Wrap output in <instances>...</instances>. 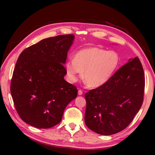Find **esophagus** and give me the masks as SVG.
Returning a JSON list of instances; mask_svg holds the SVG:
<instances>
[{
  "label": "esophagus",
  "instance_id": "obj_1",
  "mask_svg": "<svg viewBox=\"0 0 155 155\" xmlns=\"http://www.w3.org/2000/svg\"><path fill=\"white\" fill-rule=\"evenodd\" d=\"M78 95H79V96H81V95H82V94H83V91H81V90H79L78 91Z\"/></svg>",
  "mask_w": 155,
  "mask_h": 155
}]
</instances>
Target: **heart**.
I'll list each match as a JSON object with an SVG mask.
<instances>
[{
    "label": "heart",
    "mask_w": 155,
    "mask_h": 155,
    "mask_svg": "<svg viewBox=\"0 0 155 155\" xmlns=\"http://www.w3.org/2000/svg\"><path fill=\"white\" fill-rule=\"evenodd\" d=\"M120 56L117 52L100 48L87 47L78 51L74 60L65 64L68 80L74 83L83 72V78L92 87H98L108 81L120 64Z\"/></svg>",
    "instance_id": "1"
}]
</instances>
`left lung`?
Returning <instances> with one entry per match:
<instances>
[{
  "instance_id": "1",
  "label": "left lung",
  "mask_w": 155,
  "mask_h": 155,
  "mask_svg": "<svg viewBox=\"0 0 155 155\" xmlns=\"http://www.w3.org/2000/svg\"><path fill=\"white\" fill-rule=\"evenodd\" d=\"M145 77L138 57L115 72L103 85L85 94V123L100 135L119 133L133 121L143 103Z\"/></svg>"
}]
</instances>
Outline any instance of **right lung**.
Segmentation results:
<instances>
[{"label": "right lung", "instance_id": "right-lung-1", "mask_svg": "<svg viewBox=\"0 0 155 155\" xmlns=\"http://www.w3.org/2000/svg\"><path fill=\"white\" fill-rule=\"evenodd\" d=\"M74 39L72 34L44 39L18 57L10 90L15 109L27 124L38 128L54 127L77 98V87L64 79V64Z\"/></svg>", "mask_w": 155, "mask_h": 155}]
</instances>
